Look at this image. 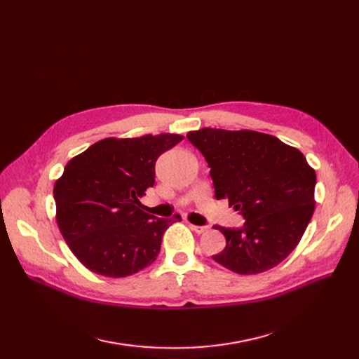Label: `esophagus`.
Masks as SVG:
<instances>
[{"instance_id": "1", "label": "esophagus", "mask_w": 359, "mask_h": 359, "mask_svg": "<svg viewBox=\"0 0 359 359\" xmlns=\"http://www.w3.org/2000/svg\"><path fill=\"white\" fill-rule=\"evenodd\" d=\"M191 230L195 231L196 234H203V233L208 231V227H203V225H194V224H191Z\"/></svg>"}]
</instances>
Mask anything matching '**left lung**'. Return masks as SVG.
<instances>
[{
	"label": "left lung",
	"instance_id": "1",
	"mask_svg": "<svg viewBox=\"0 0 359 359\" xmlns=\"http://www.w3.org/2000/svg\"><path fill=\"white\" fill-rule=\"evenodd\" d=\"M211 167L215 198L246 218L215 225L227 244L212 259L236 273L266 272L297 248L314 212L316 172L304 154L273 135L202 128L186 135Z\"/></svg>",
	"mask_w": 359,
	"mask_h": 359
}]
</instances>
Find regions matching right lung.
<instances>
[{
    "instance_id": "obj_1",
    "label": "right lung",
    "mask_w": 359,
    "mask_h": 359,
    "mask_svg": "<svg viewBox=\"0 0 359 359\" xmlns=\"http://www.w3.org/2000/svg\"><path fill=\"white\" fill-rule=\"evenodd\" d=\"M179 134L104 138L71 158L53 184L56 224L68 248L97 275L123 278L153 263L172 218L141 210L154 184L157 158L179 144Z\"/></svg>"
}]
</instances>
